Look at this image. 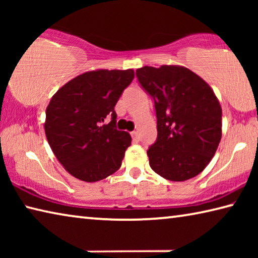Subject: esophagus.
Masks as SVG:
<instances>
[{
	"label": "esophagus",
	"instance_id": "1",
	"mask_svg": "<svg viewBox=\"0 0 258 258\" xmlns=\"http://www.w3.org/2000/svg\"><path fill=\"white\" fill-rule=\"evenodd\" d=\"M131 135H132V138L134 140H138L139 139V134H138V131H133L132 133H131Z\"/></svg>",
	"mask_w": 258,
	"mask_h": 258
}]
</instances>
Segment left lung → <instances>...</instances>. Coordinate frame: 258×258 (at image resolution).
<instances>
[{
	"instance_id": "left-lung-1",
	"label": "left lung",
	"mask_w": 258,
	"mask_h": 258,
	"mask_svg": "<svg viewBox=\"0 0 258 258\" xmlns=\"http://www.w3.org/2000/svg\"><path fill=\"white\" fill-rule=\"evenodd\" d=\"M137 77L155 101L158 135L147 151L150 167L174 182L197 176L222 138V108L212 87L173 64L139 68Z\"/></svg>"
}]
</instances>
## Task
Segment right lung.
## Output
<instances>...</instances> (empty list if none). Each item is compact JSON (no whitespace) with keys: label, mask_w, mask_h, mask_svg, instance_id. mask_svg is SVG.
Returning a JSON list of instances; mask_svg holds the SVG:
<instances>
[{"label":"right lung","mask_w":258,"mask_h":258,"mask_svg":"<svg viewBox=\"0 0 258 258\" xmlns=\"http://www.w3.org/2000/svg\"><path fill=\"white\" fill-rule=\"evenodd\" d=\"M133 78V69L86 72L52 97L45 135L56 159L74 177L97 182L119 169L132 139L116 128L113 108ZM108 115L111 123L102 124Z\"/></svg>","instance_id":"1"}]
</instances>
